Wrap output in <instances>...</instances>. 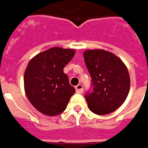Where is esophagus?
Instances as JSON below:
<instances>
[{
    "instance_id": "obj_1",
    "label": "esophagus",
    "mask_w": 148,
    "mask_h": 148,
    "mask_svg": "<svg viewBox=\"0 0 148 148\" xmlns=\"http://www.w3.org/2000/svg\"><path fill=\"white\" fill-rule=\"evenodd\" d=\"M76 92L82 93L83 91H84V87H83L82 84H78V85L76 86Z\"/></svg>"
}]
</instances>
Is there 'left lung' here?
I'll return each instance as SVG.
<instances>
[{
	"instance_id": "obj_1",
	"label": "left lung",
	"mask_w": 148,
	"mask_h": 148,
	"mask_svg": "<svg viewBox=\"0 0 148 148\" xmlns=\"http://www.w3.org/2000/svg\"><path fill=\"white\" fill-rule=\"evenodd\" d=\"M84 59L92 78V92L85 94L91 112L107 115L122 105L128 95L130 76L118 56L103 49L87 50Z\"/></svg>"
}]
</instances>
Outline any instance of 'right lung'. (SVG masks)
Here are the masks:
<instances>
[{
    "mask_svg": "<svg viewBox=\"0 0 148 148\" xmlns=\"http://www.w3.org/2000/svg\"><path fill=\"white\" fill-rule=\"evenodd\" d=\"M73 49L53 47L34 56L25 72V91L29 102L45 115L57 116L75 93L64 68L73 58Z\"/></svg>",
    "mask_w": 148,
    "mask_h": 148,
    "instance_id": "right-lung-1",
    "label": "right lung"
}]
</instances>
